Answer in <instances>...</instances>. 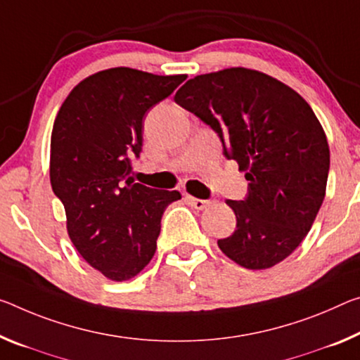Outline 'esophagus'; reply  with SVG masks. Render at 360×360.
<instances>
[{
    "label": "esophagus",
    "instance_id": "esophagus-1",
    "mask_svg": "<svg viewBox=\"0 0 360 360\" xmlns=\"http://www.w3.org/2000/svg\"><path fill=\"white\" fill-rule=\"evenodd\" d=\"M187 202H189L195 210H205L207 207H210L211 203V200H202V198H195L191 195H187Z\"/></svg>",
    "mask_w": 360,
    "mask_h": 360
}]
</instances>
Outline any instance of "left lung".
<instances>
[{
    "mask_svg": "<svg viewBox=\"0 0 360 360\" xmlns=\"http://www.w3.org/2000/svg\"><path fill=\"white\" fill-rule=\"evenodd\" d=\"M174 102L210 124L248 181L245 200H227L237 218L218 240L247 269H269L311 231L327 189L330 149L311 105L287 84L252 68L205 73L178 89Z\"/></svg>",
    "mask_w": 360,
    "mask_h": 360,
    "instance_id": "left-lung-1",
    "label": "left lung"
}]
</instances>
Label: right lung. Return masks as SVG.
Instances as JSON below:
<instances>
[{
	"label": "right lung",
	"instance_id": "add662e5",
	"mask_svg": "<svg viewBox=\"0 0 360 360\" xmlns=\"http://www.w3.org/2000/svg\"><path fill=\"white\" fill-rule=\"evenodd\" d=\"M186 75L115 67L79 82L57 112L51 134V186L65 208L67 232L83 259L113 282L129 281L153 258L160 221L178 191L129 178L142 150L149 108Z\"/></svg>",
	"mask_w": 360,
	"mask_h": 360
}]
</instances>
